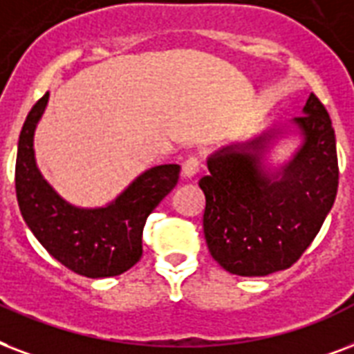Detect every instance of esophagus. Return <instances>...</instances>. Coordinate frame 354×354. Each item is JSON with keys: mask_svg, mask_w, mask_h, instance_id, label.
<instances>
[{"mask_svg": "<svg viewBox=\"0 0 354 354\" xmlns=\"http://www.w3.org/2000/svg\"><path fill=\"white\" fill-rule=\"evenodd\" d=\"M203 168V160L199 155H192L183 162V175L185 177H194V175Z\"/></svg>", "mask_w": 354, "mask_h": 354, "instance_id": "obj_1", "label": "esophagus"}]
</instances>
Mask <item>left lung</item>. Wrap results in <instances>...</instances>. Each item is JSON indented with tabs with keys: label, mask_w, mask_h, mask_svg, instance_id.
I'll list each match as a JSON object with an SVG mask.
<instances>
[{
	"label": "left lung",
	"mask_w": 354,
	"mask_h": 354,
	"mask_svg": "<svg viewBox=\"0 0 354 354\" xmlns=\"http://www.w3.org/2000/svg\"><path fill=\"white\" fill-rule=\"evenodd\" d=\"M294 118L303 146L277 174L260 155L275 134L229 146L208 158L203 231L208 251L229 273L264 277L295 264L322 229L338 192L336 136L327 109L310 94Z\"/></svg>",
	"instance_id": "obj_1"
}]
</instances>
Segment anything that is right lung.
<instances>
[{
  "instance_id": "add662e5",
  "label": "right lung",
  "mask_w": 354,
  "mask_h": 354,
  "mask_svg": "<svg viewBox=\"0 0 354 354\" xmlns=\"http://www.w3.org/2000/svg\"><path fill=\"white\" fill-rule=\"evenodd\" d=\"M48 100L49 92L35 103L18 140L15 183L20 212L44 249L68 270L90 279L116 277L142 257L147 216L174 190L180 166L147 169L106 207H73L46 183L35 162L32 136Z\"/></svg>"
}]
</instances>
